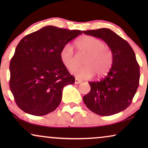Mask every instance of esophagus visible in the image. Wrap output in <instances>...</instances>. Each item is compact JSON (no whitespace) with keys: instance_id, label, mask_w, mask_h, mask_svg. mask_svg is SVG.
<instances>
[{"instance_id":"34e87169","label":"esophagus","mask_w":148,"mask_h":148,"mask_svg":"<svg viewBox=\"0 0 148 148\" xmlns=\"http://www.w3.org/2000/svg\"><path fill=\"white\" fill-rule=\"evenodd\" d=\"M82 81L79 79L75 78V83L76 84H80V83H82Z\"/></svg>"}]
</instances>
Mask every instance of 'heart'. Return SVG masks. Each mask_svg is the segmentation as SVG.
Wrapping results in <instances>:
<instances>
[{
	"mask_svg": "<svg viewBox=\"0 0 148 148\" xmlns=\"http://www.w3.org/2000/svg\"><path fill=\"white\" fill-rule=\"evenodd\" d=\"M77 50L86 54L82 66L73 67L77 64L73 50L69 44H66L60 51V60L71 73L79 78L88 79L96 75L101 77L108 73L113 64V53L110 47L104 45L102 40L90 36L79 38L75 43Z\"/></svg>",
	"mask_w": 148,
	"mask_h": 148,
	"instance_id": "b5f03b06",
	"label": "heart"
}]
</instances>
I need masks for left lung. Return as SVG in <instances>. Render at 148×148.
<instances>
[{
	"instance_id": "left-lung-1",
	"label": "left lung",
	"mask_w": 148,
	"mask_h": 148,
	"mask_svg": "<svg viewBox=\"0 0 148 148\" xmlns=\"http://www.w3.org/2000/svg\"><path fill=\"white\" fill-rule=\"evenodd\" d=\"M104 41L113 53V64L107 75L98 82H89L91 90L83 100L93 112L110 116L126 109L139 86V66L135 52L126 40L111 29L101 28L83 31Z\"/></svg>"
}]
</instances>
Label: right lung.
Returning <instances> with one entry per match:
<instances>
[{
	"label": "right lung",
	"mask_w": 148,
	"mask_h": 148,
	"mask_svg": "<svg viewBox=\"0 0 148 148\" xmlns=\"http://www.w3.org/2000/svg\"><path fill=\"white\" fill-rule=\"evenodd\" d=\"M82 34L48 25L21 39L9 66L10 89L20 109L43 116L59 106L64 87L75 83L60 60V51Z\"/></svg>",
	"instance_id": "obj_1"
}]
</instances>
